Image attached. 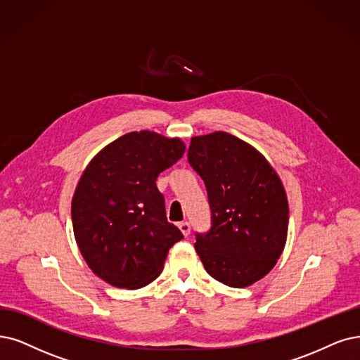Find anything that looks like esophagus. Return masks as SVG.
<instances>
[{"label":"esophagus","instance_id":"34e87169","mask_svg":"<svg viewBox=\"0 0 360 360\" xmlns=\"http://www.w3.org/2000/svg\"><path fill=\"white\" fill-rule=\"evenodd\" d=\"M178 227H179L181 233H182L185 237H187V236L190 234V231H191V225H190L188 222H181V224L178 225Z\"/></svg>","mask_w":360,"mask_h":360}]
</instances>
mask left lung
I'll use <instances>...</instances> for the list:
<instances>
[{
    "mask_svg": "<svg viewBox=\"0 0 360 360\" xmlns=\"http://www.w3.org/2000/svg\"><path fill=\"white\" fill-rule=\"evenodd\" d=\"M187 157L205 181L212 210V229L197 234V255L215 281L254 285L286 245L289 207L281 176L255 146L227 131L193 136Z\"/></svg>",
    "mask_w": 360,
    "mask_h": 360,
    "instance_id": "8db88e82",
    "label": "left lung"
}]
</instances>
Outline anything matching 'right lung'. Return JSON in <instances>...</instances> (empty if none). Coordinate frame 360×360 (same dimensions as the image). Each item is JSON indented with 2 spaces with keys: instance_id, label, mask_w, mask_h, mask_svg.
<instances>
[{
  "instance_id": "right-lung-1",
  "label": "right lung",
  "mask_w": 360,
  "mask_h": 360,
  "mask_svg": "<svg viewBox=\"0 0 360 360\" xmlns=\"http://www.w3.org/2000/svg\"><path fill=\"white\" fill-rule=\"evenodd\" d=\"M181 138L141 130L108 143L86 166L71 215L79 254L103 282L139 289L157 278L182 233L167 222L160 172L184 155Z\"/></svg>"
}]
</instances>
